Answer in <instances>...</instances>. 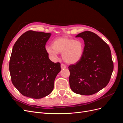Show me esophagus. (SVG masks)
I'll list each match as a JSON object with an SVG mask.
<instances>
[{"instance_id": "obj_1", "label": "esophagus", "mask_w": 123, "mask_h": 123, "mask_svg": "<svg viewBox=\"0 0 123 123\" xmlns=\"http://www.w3.org/2000/svg\"><path fill=\"white\" fill-rule=\"evenodd\" d=\"M61 67L62 69H66V66L65 65H64V64H61Z\"/></svg>"}]
</instances>
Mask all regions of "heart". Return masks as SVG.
Wrapping results in <instances>:
<instances>
[{
	"instance_id": "obj_1",
	"label": "heart",
	"mask_w": 123,
	"mask_h": 123,
	"mask_svg": "<svg viewBox=\"0 0 123 123\" xmlns=\"http://www.w3.org/2000/svg\"><path fill=\"white\" fill-rule=\"evenodd\" d=\"M84 49L83 43L80 41L66 37L55 39L52 45L45 47L46 52L52 59L56 60L58 53H61L64 61L69 64H74L80 60Z\"/></svg>"
}]
</instances>
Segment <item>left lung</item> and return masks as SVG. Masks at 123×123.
Segmentation results:
<instances>
[{"mask_svg": "<svg viewBox=\"0 0 123 123\" xmlns=\"http://www.w3.org/2000/svg\"><path fill=\"white\" fill-rule=\"evenodd\" d=\"M75 37L84 41L83 56L75 65L69 66V84L76 94L90 95L105 88L113 70L109 46L95 33L84 31Z\"/></svg>", "mask_w": 123, "mask_h": 123, "instance_id": "1", "label": "left lung"}]
</instances>
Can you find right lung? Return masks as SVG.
Returning a JSON list of instances; mask_svg holds the SVG:
<instances>
[{
	"label": "right lung",
	"instance_id": "obj_1",
	"mask_svg": "<svg viewBox=\"0 0 123 123\" xmlns=\"http://www.w3.org/2000/svg\"><path fill=\"white\" fill-rule=\"evenodd\" d=\"M51 33L28 31L15 43L9 70L12 82L21 94L38 99L49 95L54 88L61 64L50 61L45 45Z\"/></svg>",
	"mask_w": 123,
	"mask_h": 123
}]
</instances>
